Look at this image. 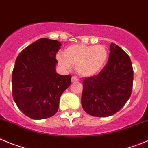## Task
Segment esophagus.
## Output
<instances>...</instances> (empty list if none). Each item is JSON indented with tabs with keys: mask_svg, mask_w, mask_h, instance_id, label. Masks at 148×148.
Instances as JSON below:
<instances>
[{
	"mask_svg": "<svg viewBox=\"0 0 148 148\" xmlns=\"http://www.w3.org/2000/svg\"><path fill=\"white\" fill-rule=\"evenodd\" d=\"M79 81V79L77 78V77H71V82H78Z\"/></svg>",
	"mask_w": 148,
	"mask_h": 148,
	"instance_id": "esophagus-1",
	"label": "esophagus"
}]
</instances>
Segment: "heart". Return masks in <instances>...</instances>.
<instances>
[{
  "mask_svg": "<svg viewBox=\"0 0 148 148\" xmlns=\"http://www.w3.org/2000/svg\"><path fill=\"white\" fill-rule=\"evenodd\" d=\"M109 58L108 50L105 46H90L74 44L68 46L64 55L58 54L56 57L61 67L69 69L75 66L80 76L90 77L100 73L106 67Z\"/></svg>",
  "mask_w": 148,
  "mask_h": 148,
  "instance_id": "heart-1",
  "label": "heart"
}]
</instances>
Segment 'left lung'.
I'll return each instance as SVG.
<instances>
[{
  "label": "left lung",
  "instance_id": "1",
  "mask_svg": "<svg viewBox=\"0 0 148 148\" xmlns=\"http://www.w3.org/2000/svg\"><path fill=\"white\" fill-rule=\"evenodd\" d=\"M133 80L134 70L129 56L112 42L106 67L97 75L83 79L81 103L84 110L97 117L116 114L130 98Z\"/></svg>",
  "mask_w": 148,
  "mask_h": 148
}]
</instances>
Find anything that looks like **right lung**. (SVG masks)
Returning a JSON list of instances; mask_svg holds the SVG:
<instances>
[{"instance_id":"right-lung-1","label":"right lung","mask_w":148,"mask_h":148,"mask_svg":"<svg viewBox=\"0 0 148 148\" xmlns=\"http://www.w3.org/2000/svg\"><path fill=\"white\" fill-rule=\"evenodd\" d=\"M61 43L40 38L18 56L12 71V97L20 110L33 119L54 116L71 76L56 72V54Z\"/></svg>"}]
</instances>
